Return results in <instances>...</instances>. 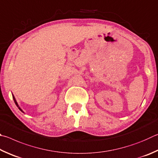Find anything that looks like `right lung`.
Wrapping results in <instances>:
<instances>
[{
    "label": "right lung",
    "mask_w": 158,
    "mask_h": 158,
    "mask_svg": "<svg viewBox=\"0 0 158 158\" xmlns=\"http://www.w3.org/2000/svg\"><path fill=\"white\" fill-rule=\"evenodd\" d=\"M12 97H13V99H14V101H15V104L16 105V106H17L18 107H19V109L21 110V112H23L22 111V110L20 108V107H19V105H18V103H17V102H16V99H15V96H14V95H12Z\"/></svg>",
    "instance_id": "add662e5"
}]
</instances>
